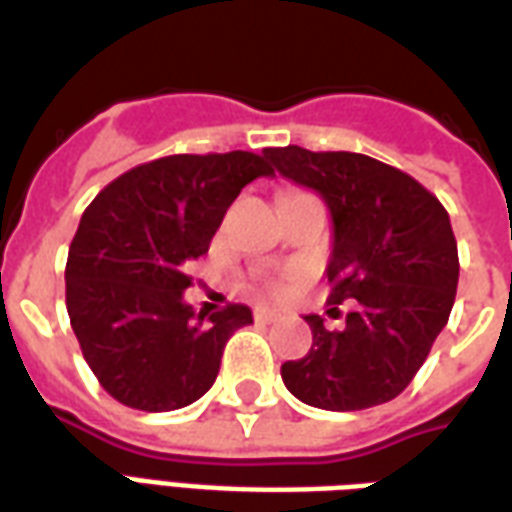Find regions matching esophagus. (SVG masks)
Listing matches in <instances>:
<instances>
[{"mask_svg": "<svg viewBox=\"0 0 512 512\" xmlns=\"http://www.w3.org/2000/svg\"><path fill=\"white\" fill-rule=\"evenodd\" d=\"M253 320L262 322V325H270V322H278V320H281V314H278L275 308L256 306V308H253Z\"/></svg>", "mask_w": 512, "mask_h": 512, "instance_id": "1", "label": "esophagus"}]
</instances>
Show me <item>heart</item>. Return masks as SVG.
I'll use <instances>...</instances> for the list:
<instances>
[{
    "label": "heart",
    "mask_w": 512,
    "mask_h": 512,
    "mask_svg": "<svg viewBox=\"0 0 512 512\" xmlns=\"http://www.w3.org/2000/svg\"><path fill=\"white\" fill-rule=\"evenodd\" d=\"M300 281H303V273H300V270H289V273H284L281 278H273V281H270V292H273V295H289Z\"/></svg>",
    "instance_id": "obj_1"
}]
</instances>
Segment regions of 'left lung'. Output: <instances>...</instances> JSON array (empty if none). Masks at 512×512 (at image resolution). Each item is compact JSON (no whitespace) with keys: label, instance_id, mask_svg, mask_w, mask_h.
Returning a JSON list of instances; mask_svg holds the SVG:
<instances>
[{"label":"left lung","instance_id":"8db88e82","mask_svg":"<svg viewBox=\"0 0 512 512\" xmlns=\"http://www.w3.org/2000/svg\"><path fill=\"white\" fill-rule=\"evenodd\" d=\"M275 170L322 195L333 217L331 311L353 303L339 331L308 314L314 344L281 378L322 411L394 400L419 372L458 292V242L447 209L419 181L350 151L267 148Z\"/></svg>","mask_w":512,"mask_h":512}]
</instances>
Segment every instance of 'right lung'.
<instances>
[{
  "label": "right lung",
  "mask_w": 512,
  "mask_h": 512,
  "mask_svg": "<svg viewBox=\"0 0 512 512\" xmlns=\"http://www.w3.org/2000/svg\"><path fill=\"white\" fill-rule=\"evenodd\" d=\"M273 176L264 154H173L126 170L93 198L65 262V306L85 361L126 408L176 411L212 389L248 306L206 317L184 303L239 190Z\"/></svg>",
  "instance_id": "obj_1"
}]
</instances>
